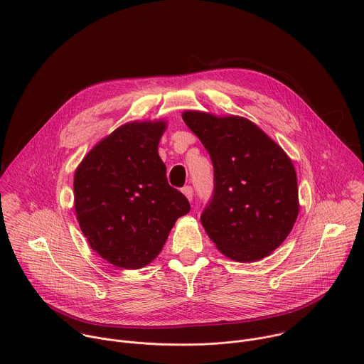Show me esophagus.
I'll use <instances>...</instances> for the list:
<instances>
[{
    "label": "esophagus",
    "instance_id": "obj_1",
    "mask_svg": "<svg viewBox=\"0 0 364 364\" xmlns=\"http://www.w3.org/2000/svg\"><path fill=\"white\" fill-rule=\"evenodd\" d=\"M181 191H183V194L191 201L193 200V188L190 187V186H186V187H183L181 188Z\"/></svg>",
    "mask_w": 364,
    "mask_h": 364
}]
</instances>
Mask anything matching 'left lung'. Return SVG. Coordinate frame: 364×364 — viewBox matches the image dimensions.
Instances as JSON below:
<instances>
[{
    "instance_id": "1",
    "label": "left lung",
    "mask_w": 364,
    "mask_h": 364,
    "mask_svg": "<svg viewBox=\"0 0 364 364\" xmlns=\"http://www.w3.org/2000/svg\"><path fill=\"white\" fill-rule=\"evenodd\" d=\"M183 119L215 168L213 197L200 218L205 233L236 262L269 256L287 239L299 212L291 159L246 118L184 111Z\"/></svg>"
}]
</instances>
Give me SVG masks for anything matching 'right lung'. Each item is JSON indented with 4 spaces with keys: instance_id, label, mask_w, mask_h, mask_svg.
I'll return each instance as SVG.
<instances>
[{
    "instance_id": "right-lung-1",
    "label": "right lung",
    "mask_w": 364,
    "mask_h": 364,
    "mask_svg": "<svg viewBox=\"0 0 364 364\" xmlns=\"http://www.w3.org/2000/svg\"><path fill=\"white\" fill-rule=\"evenodd\" d=\"M167 122L134 121L100 139L75 171V212L90 247L122 269L159 256L176 220L190 212L167 181L159 144Z\"/></svg>"
}]
</instances>
